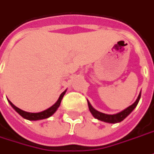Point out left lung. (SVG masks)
<instances>
[{
  "instance_id": "obj_1",
  "label": "left lung",
  "mask_w": 154,
  "mask_h": 154,
  "mask_svg": "<svg viewBox=\"0 0 154 154\" xmlns=\"http://www.w3.org/2000/svg\"><path fill=\"white\" fill-rule=\"evenodd\" d=\"M140 97L141 92L140 93H139L138 97H137V100L134 102V103H133L131 106H129L128 107H127L124 110H122V112H118V113H116V114H106V113H103V112H101L97 111L95 108L91 105V103H89V101H88V108H89V110L91 112V113L92 114V116L95 118H97V119L100 120V121L108 122V123H117V122H122L123 119H125V118L133 112V109L137 107V103H138L139 100H140Z\"/></svg>"
}]
</instances>
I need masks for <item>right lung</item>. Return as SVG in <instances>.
I'll list each match as a JSON object with an SVG mask.
<instances>
[{
  "mask_svg": "<svg viewBox=\"0 0 154 154\" xmlns=\"http://www.w3.org/2000/svg\"><path fill=\"white\" fill-rule=\"evenodd\" d=\"M66 92V90H65L64 92H62V94L60 95V97H59L58 100H57V101L55 103V104H53L51 107L47 108V110L40 112H25V111L21 110L20 108H18L17 107H16L10 100H8V102H9V103L11 104V106L13 107L14 109L16 110V112L21 115L22 118H25V119H27V120H30V121H36V120H41V119L48 118L49 117H51V115L54 114L55 112H56V111L57 110V108H58L59 106H60L62 97H63V96L65 95Z\"/></svg>",
  "mask_w": 154,
  "mask_h": 154,
  "instance_id": "add662e5",
  "label": "right lung"
}]
</instances>
